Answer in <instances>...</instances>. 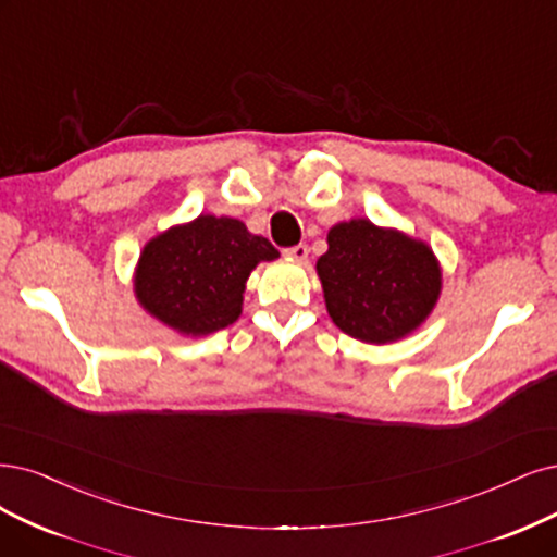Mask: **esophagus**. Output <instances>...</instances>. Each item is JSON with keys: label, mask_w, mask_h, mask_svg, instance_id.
Instances as JSON below:
<instances>
[{"label": "esophagus", "mask_w": 557, "mask_h": 557, "mask_svg": "<svg viewBox=\"0 0 557 557\" xmlns=\"http://www.w3.org/2000/svg\"><path fill=\"white\" fill-rule=\"evenodd\" d=\"M307 252H310V250H307L305 243H298V245H294V247H286V250H284L286 257L294 259V261H300V263L307 259Z\"/></svg>", "instance_id": "1"}]
</instances>
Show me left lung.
Returning a JSON list of instances; mask_svg holds the SVG:
<instances>
[{"label":"left lung","mask_w":557,"mask_h":557,"mask_svg":"<svg viewBox=\"0 0 557 557\" xmlns=\"http://www.w3.org/2000/svg\"><path fill=\"white\" fill-rule=\"evenodd\" d=\"M317 271L335 325L369 344L395 342L416 331L441 294L434 252L369 220L333 226Z\"/></svg>","instance_id":"left-lung-1"}]
</instances>
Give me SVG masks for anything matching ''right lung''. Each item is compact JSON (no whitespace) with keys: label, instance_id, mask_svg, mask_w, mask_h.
<instances>
[{"label":"right lung","instance_id":"1","mask_svg":"<svg viewBox=\"0 0 557 557\" xmlns=\"http://www.w3.org/2000/svg\"><path fill=\"white\" fill-rule=\"evenodd\" d=\"M277 257L273 243L247 232L240 220L199 215L144 247L135 294L174 331L209 335L238 319L252 268Z\"/></svg>","mask_w":557,"mask_h":557}]
</instances>
